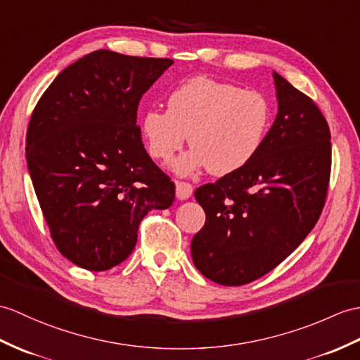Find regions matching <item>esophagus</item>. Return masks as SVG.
I'll use <instances>...</instances> for the list:
<instances>
[{
	"mask_svg": "<svg viewBox=\"0 0 360 360\" xmlns=\"http://www.w3.org/2000/svg\"><path fill=\"white\" fill-rule=\"evenodd\" d=\"M193 193V187H191V184L188 182H182V181H176V198L184 200V199H188Z\"/></svg>",
	"mask_w": 360,
	"mask_h": 360,
	"instance_id": "esophagus-1",
	"label": "esophagus"
}]
</instances>
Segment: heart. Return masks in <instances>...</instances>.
Instances as JSON below:
<instances>
[{"label": "heart", "instance_id": "1", "mask_svg": "<svg viewBox=\"0 0 360 360\" xmlns=\"http://www.w3.org/2000/svg\"><path fill=\"white\" fill-rule=\"evenodd\" d=\"M271 120L269 99L256 90L207 77L184 81L167 98V112L148 110L142 135L152 158L169 164L184 146L191 150L174 164L187 174L205 165L224 176L253 160Z\"/></svg>", "mask_w": 360, "mask_h": 360}]
</instances>
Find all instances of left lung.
<instances>
[{
  "label": "left lung",
  "mask_w": 360,
  "mask_h": 360,
  "mask_svg": "<svg viewBox=\"0 0 360 360\" xmlns=\"http://www.w3.org/2000/svg\"><path fill=\"white\" fill-rule=\"evenodd\" d=\"M278 115L252 161L195 198L205 224L191 257L205 278L236 287L278 266L313 230L331 172V135L311 98L273 72Z\"/></svg>",
  "instance_id": "left-lung-1"
}]
</instances>
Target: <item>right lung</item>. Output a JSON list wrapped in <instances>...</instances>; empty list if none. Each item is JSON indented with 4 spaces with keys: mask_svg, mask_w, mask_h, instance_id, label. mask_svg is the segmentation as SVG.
Returning <instances> with one entry per match:
<instances>
[{
    "mask_svg": "<svg viewBox=\"0 0 360 360\" xmlns=\"http://www.w3.org/2000/svg\"><path fill=\"white\" fill-rule=\"evenodd\" d=\"M173 64L95 50L58 75L27 129V167L60 253L90 271L130 256L150 210L174 200V182L142 144V95Z\"/></svg>",
    "mask_w": 360,
    "mask_h": 360,
    "instance_id": "add662e5",
    "label": "right lung"
}]
</instances>
